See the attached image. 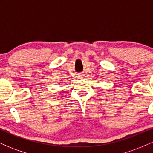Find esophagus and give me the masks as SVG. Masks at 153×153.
<instances>
[{
    "instance_id": "1",
    "label": "esophagus",
    "mask_w": 153,
    "mask_h": 153,
    "mask_svg": "<svg viewBox=\"0 0 153 153\" xmlns=\"http://www.w3.org/2000/svg\"><path fill=\"white\" fill-rule=\"evenodd\" d=\"M82 76H83V75H82V74L78 75V78H82Z\"/></svg>"
}]
</instances>
